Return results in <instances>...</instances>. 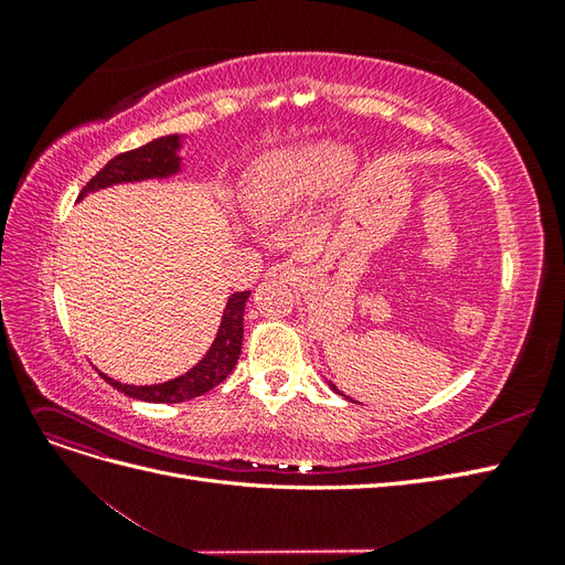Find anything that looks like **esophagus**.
<instances>
[{
	"instance_id": "esophagus-1",
	"label": "esophagus",
	"mask_w": 565,
	"mask_h": 565,
	"mask_svg": "<svg viewBox=\"0 0 565 565\" xmlns=\"http://www.w3.org/2000/svg\"><path fill=\"white\" fill-rule=\"evenodd\" d=\"M266 278L270 282H297L299 280V270L292 264H276V266L268 268Z\"/></svg>"
}]
</instances>
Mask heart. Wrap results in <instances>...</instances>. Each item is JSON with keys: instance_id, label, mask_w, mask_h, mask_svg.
I'll list each match as a JSON object with an SVG mask.
<instances>
[{"instance_id": "1", "label": "heart", "mask_w": 565, "mask_h": 565, "mask_svg": "<svg viewBox=\"0 0 565 565\" xmlns=\"http://www.w3.org/2000/svg\"><path fill=\"white\" fill-rule=\"evenodd\" d=\"M351 172V160L332 143H301L268 150L237 183V198L249 216L276 221L309 200L318 185H337Z\"/></svg>"}]
</instances>
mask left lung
<instances>
[{
    "instance_id": "obj_1",
    "label": "left lung",
    "mask_w": 565,
    "mask_h": 565,
    "mask_svg": "<svg viewBox=\"0 0 565 565\" xmlns=\"http://www.w3.org/2000/svg\"><path fill=\"white\" fill-rule=\"evenodd\" d=\"M328 384H330V388H332L334 393H339V388H337L332 382H328ZM339 396H344V393H339ZM344 401H351V398H349V396H344ZM351 403H353V401H351Z\"/></svg>"
}]
</instances>
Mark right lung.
I'll return each instance as SVG.
<instances>
[{
	"instance_id": "1",
	"label": "right lung",
	"mask_w": 565,
	"mask_h": 565,
	"mask_svg": "<svg viewBox=\"0 0 565 565\" xmlns=\"http://www.w3.org/2000/svg\"><path fill=\"white\" fill-rule=\"evenodd\" d=\"M183 134H169L152 139L150 143L122 152V156L113 158L100 172L82 188L77 198L84 200L89 193L104 191V188L119 185V183H136V181H150V179H172L183 172ZM249 292H235L228 297L226 309L221 313V322L212 347L207 349L200 361L179 377L162 382V384H148V386H134L122 384L108 374L98 372L113 388L122 391L129 398H139L146 403H183L202 396V393L212 391L216 384L224 382L233 372L237 358L243 349V318H245V303Z\"/></svg>"
}]
</instances>
